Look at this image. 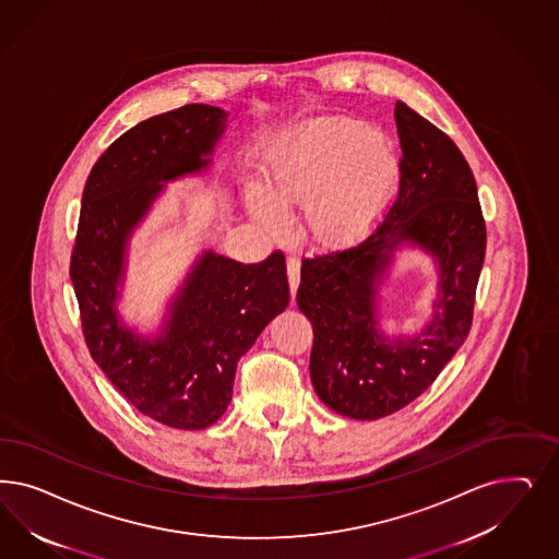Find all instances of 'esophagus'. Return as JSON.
I'll return each mask as SVG.
<instances>
[{
    "label": "esophagus",
    "instance_id": "esophagus-1",
    "mask_svg": "<svg viewBox=\"0 0 559 559\" xmlns=\"http://www.w3.org/2000/svg\"><path fill=\"white\" fill-rule=\"evenodd\" d=\"M286 263H288L289 294H292V298H294L296 288H298V284H300V261H298L296 254H288Z\"/></svg>",
    "mask_w": 559,
    "mask_h": 559
}]
</instances>
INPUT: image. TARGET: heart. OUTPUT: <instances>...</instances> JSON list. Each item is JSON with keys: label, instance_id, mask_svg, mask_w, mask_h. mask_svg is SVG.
<instances>
[{"label": "heart", "instance_id": "b5f03b06", "mask_svg": "<svg viewBox=\"0 0 559 559\" xmlns=\"http://www.w3.org/2000/svg\"><path fill=\"white\" fill-rule=\"evenodd\" d=\"M399 175V154L386 135L349 117L319 119L271 152L270 195L254 193L252 210L267 228H280L282 207H302L321 242L347 245L379 224Z\"/></svg>", "mask_w": 559, "mask_h": 559}]
</instances>
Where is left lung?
I'll list each match as a JSON object with an SVG mask.
<instances>
[{"label":"left lung","mask_w":559,"mask_h":559,"mask_svg":"<svg viewBox=\"0 0 559 559\" xmlns=\"http://www.w3.org/2000/svg\"><path fill=\"white\" fill-rule=\"evenodd\" d=\"M395 121L403 156L393 205L358 245L305 257L296 294L314 333V391L352 419L395 414L438 379L467 340L486 259V219L465 156L401 100ZM405 239L439 259L441 298L419 336L386 343L376 329V282Z\"/></svg>","instance_id":"left-lung-1"}]
</instances>
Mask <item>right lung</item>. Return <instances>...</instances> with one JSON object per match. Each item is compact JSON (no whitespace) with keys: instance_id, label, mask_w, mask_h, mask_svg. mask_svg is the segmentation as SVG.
Here are the masks:
<instances>
[{"instance_id":"1","label":"right lung","mask_w":559,"mask_h":559,"mask_svg":"<svg viewBox=\"0 0 559 559\" xmlns=\"http://www.w3.org/2000/svg\"><path fill=\"white\" fill-rule=\"evenodd\" d=\"M210 105L156 115L131 127L92 166L70 259L73 292L92 360L142 414L179 430L216 424L233 399L236 364L289 302L286 257L259 263L214 252L199 259L156 342L119 324L115 310L131 228L163 180L201 170L224 129Z\"/></svg>"}]
</instances>
